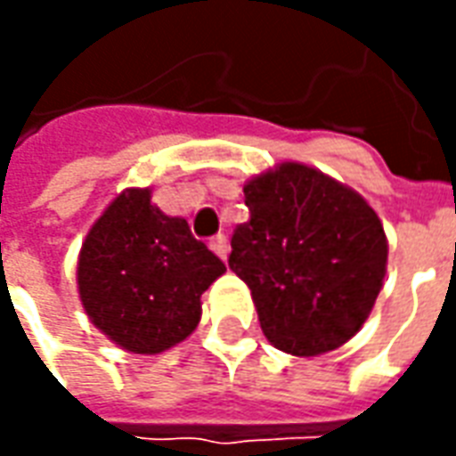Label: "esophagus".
Instances as JSON below:
<instances>
[{"label": "esophagus", "mask_w": 456, "mask_h": 456, "mask_svg": "<svg viewBox=\"0 0 456 456\" xmlns=\"http://www.w3.org/2000/svg\"><path fill=\"white\" fill-rule=\"evenodd\" d=\"M209 248H212V251H215V254H217V256L222 258V261H227V256H229V239L224 237V234H217V237L209 239Z\"/></svg>", "instance_id": "esophagus-1"}]
</instances>
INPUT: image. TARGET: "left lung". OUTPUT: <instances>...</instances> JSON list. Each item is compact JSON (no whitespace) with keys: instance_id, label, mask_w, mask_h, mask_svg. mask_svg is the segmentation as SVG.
Instances as JSON below:
<instances>
[{"instance_id":"left-lung-1","label":"left lung","mask_w":456,"mask_h":456,"mask_svg":"<svg viewBox=\"0 0 456 456\" xmlns=\"http://www.w3.org/2000/svg\"><path fill=\"white\" fill-rule=\"evenodd\" d=\"M248 222L229 268L251 290L268 342L296 356L332 352L371 313L388 244L366 200L325 173L281 163L244 185Z\"/></svg>"}]
</instances>
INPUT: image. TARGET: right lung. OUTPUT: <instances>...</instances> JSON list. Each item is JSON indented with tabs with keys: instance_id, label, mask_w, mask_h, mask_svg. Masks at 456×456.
Segmentation results:
<instances>
[{
	"instance_id": "1",
	"label": "right lung",
	"mask_w": 456,
	"mask_h": 456,
	"mask_svg": "<svg viewBox=\"0 0 456 456\" xmlns=\"http://www.w3.org/2000/svg\"><path fill=\"white\" fill-rule=\"evenodd\" d=\"M224 271L185 219L151 205V190L131 188L83 241L77 288L93 325L114 344L159 354L198 327L200 296Z\"/></svg>"
}]
</instances>
